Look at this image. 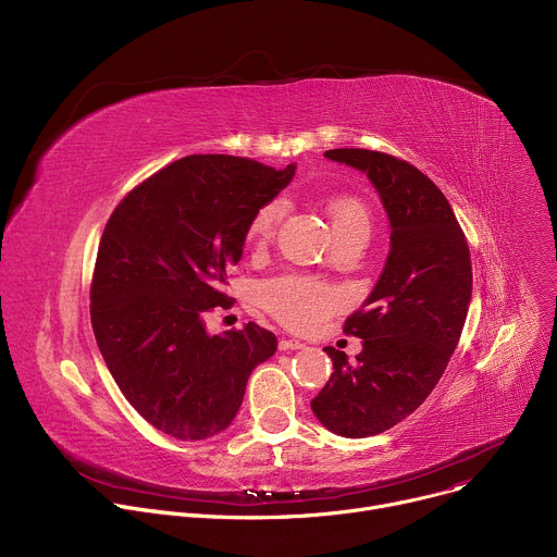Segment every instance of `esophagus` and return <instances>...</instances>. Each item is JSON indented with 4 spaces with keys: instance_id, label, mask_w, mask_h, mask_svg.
Listing matches in <instances>:
<instances>
[{
    "instance_id": "obj_1",
    "label": "esophagus",
    "mask_w": 557,
    "mask_h": 557,
    "mask_svg": "<svg viewBox=\"0 0 557 557\" xmlns=\"http://www.w3.org/2000/svg\"><path fill=\"white\" fill-rule=\"evenodd\" d=\"M306 348V344H301L299 339H282L280 342V350H301Z\"/></svg>"
}]
</instances>
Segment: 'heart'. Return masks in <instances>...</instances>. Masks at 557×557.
Wrapping results in <instances>:
<instances>
[{"label": "heart", "instance_id": "obj_1", "mask_svg": "<svg viewBox=\"0 0 557 557\" xmlns=\"http://www.w3.org/2000/svg\"><path fill=\"white\" fill-rule=\"evenodd\" d=\"M326 213L337 237L348 231H370L368 209L357 198H331L326 205ZM282 215L284 207L277 200L260 207L247 226L249 245L256 249L267 247ZM260 297L264 308L275 317V320H280L284 326L293 331H308L317 326L342 306V293L337 288L324 282L297 275H286L267 282L260 290Z\"/></svg>", "mask_w": 557, "mask_h": 557}]
</instances>
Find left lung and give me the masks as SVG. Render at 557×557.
Listing matches in <instances>:
<instances>
[{
	"instance_id": "obj_1",
	"label": "left lung",
	"mask_w": 557,
	"mask_h": 557,
	"mask_svg": "<svg viewBox=\"0 0 557 557\" xmlns=\"http://www.w3.org/2000/svg\"><path fill=\"white\" fill-rule=\"evenodd\" d=\"M324 156L366 174L389 220L385 267L344 326L363 348L355 361L324 348L333 374L310 401L326 430L366 438L410 417L443 376L467 320L471 260L447 198L423 172L372 149Z\"/></svg>"
}]
</instances>
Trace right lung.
Listing matches in <instances>:
<instances>
[{
	"label": "right lung",
	"mask_w": 557,
	"mask_h": 557,
	"mask_svg": "<svg viewBox=\"0 0 557 557\" xmlns=\"http://www.w3.org/2000/svg\"><path fill=\"white\" fill-rule=\"evenodd\" d=\"M295 176L249 158L194 153L132 189L97 253L90 314L99 350L132 408L178 441L231 425L256 366L277 337L249 322L209 335L205 314L228 304L226 267L247 226Z\"/></svg>",
	"instance_id": "obj_1"
}]
</instances>
